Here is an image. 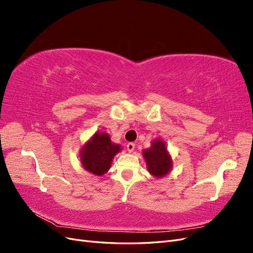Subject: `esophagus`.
I'll return each instance as SVG.
<instances>
[{
    "label": "esophagus",
    "mask_w": 253,
    "mask_h": 253,
    "mask_svg": "<svg viewBox=\"0 0 253 253\" xmlns=\"http://www.w3.org/2000/svg\"><path fill=\"white\" fill-rule=\"evenodd\" d=\"M126 149L128 152H133L135 150V143L134 142H128L126 144Z\"/></svg>",
    "instance_id": "obj_1"
}]
</instances>
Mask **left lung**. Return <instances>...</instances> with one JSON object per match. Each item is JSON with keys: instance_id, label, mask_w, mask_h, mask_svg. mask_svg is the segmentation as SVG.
Wrapping results in <instances>:
<instances>
[{"instance_id": "obj_1", "label": "left lung", "mask_w": 253, "mask_h": 253, "mask_svg": "<svg viewBox=\"0 0 253 253\" xmlns=\"http://www.w3.org/2000/svg\"><path fill=\"white\" fill-rule=\"evenodd\" d=\"M143 156L147 162L149 172L156 177H164L171 170V157L164 141H153L152 147L143 151Z\"/></svg>"}]
</instances>
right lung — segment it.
Listing matches in <instances>:
<instances>
[{
    "label": "right lung",
    "instance_id": "1",
    "mask_svg": "<svg viewBox=\"0 0 253 253\" xmlns=\"http://www.w3.org/2000/svg\"><path fill=\"white\" fill-rule=\"evenodd\" d=\"M120 145L112 143L106 133H96L81 150V163L86 171L101 176L110 169Z\"/></svg>",
    "mask_w": 253,
    "mask_h": 253
}]
</instances>
